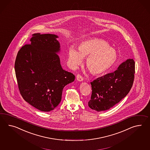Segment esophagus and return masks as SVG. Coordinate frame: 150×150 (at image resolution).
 Here are the masks:
<instances>
[{"mask_svg":"<svg viewBox=\"0 0 150 150\" xmlns=\"http://www.w3.org/2000/svg\"><path fill=\"white\" fill-rule=\"evenodd\" d=\"M77 80L79 81H82L83 80V77L80 74H77L76 75Z\"/></svg>","mask_w":150,"mask_h":150,"instance_id":"esophagus-1","label":"esophagus"}]
</instances>
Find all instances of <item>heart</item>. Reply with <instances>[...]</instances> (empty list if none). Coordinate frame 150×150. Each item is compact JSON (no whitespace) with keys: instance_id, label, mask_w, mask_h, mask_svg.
I'll use <instances>...</instances> for the list:
<instances>
[{"instance_id":"1","label":"heart","mask_w":150,"mask_h":150,"mask_svg":"<svg viewBox=\"0 0 150 150\" xmlns=\"http://www.w3.org/2000/svg\"><path fill=\"white\" fill-rule=\"evenodd\" d=\"M86 57L85 64L89 71L94 75H100L115 63L117 52L107 42L99 38L82 41L78 45L77 50L73 47L69 49L68 61L72 67L81 64L82 59Z\"/></svg>"}]
</instances>
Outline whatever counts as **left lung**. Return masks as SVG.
<instances>
[{
    "instance_id": "left-lung-1",
    "label": "left lung",
    "mask_w": 150,
    "mask_h": 150,
    "mask_svg": "<svg viewBox=\"0 0 150 150\" xmlns=\"http://www.w3.org/2000/svg\"><path fill=\"white\" fill-rule=\"evenodd\" d=\"M135 62L128 59L113 73L107 74L91 82V98L88 106L98 112L109 110L127 95L133 86Z\"/></svg>"
}]
</instances>
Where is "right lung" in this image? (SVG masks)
<instances>
[{"label":"right lung","mask_w":150,"mask_h":150,"mask_svg":"<svg viewBox=\"0 0 150 150\" xmlns=\"http://www.w3.org/2000/svg\"><path fill=\"white\" fill-rule=\"evenodd\" d=\"M58 36L35 33L30 44L23 46L15 63V73L23 98L43 112L53 110L61 101L63 89L73 82V74L62 69Z\"/></svg>","instance_id":"1"}]
</instances>
